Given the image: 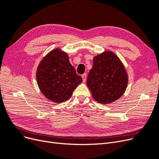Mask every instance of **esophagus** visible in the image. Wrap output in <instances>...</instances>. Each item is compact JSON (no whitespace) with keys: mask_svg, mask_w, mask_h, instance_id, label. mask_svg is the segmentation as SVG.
<instances>
[{"mask_svg":"<svg viewBox=\"0 0 159 159\" xmlns=\"http://www.w3.org/2000/svg\"><path fill=\"white\" fill-rule=\"evenodd\" d=\"M81 78H82V79H83L84 82H85L86 78H87V75H86V74H84L82 75H81Z\"/></svg>","mask_w":159,"mask_h":159,"instance_id":"esophagus-1","label":"esophagus"}]
</instances>
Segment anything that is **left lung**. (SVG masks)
Masks as SVG:
<instances>
[{"label": "left lung", "mask_w": 159, "mask_h": 159, "mask_svg": "<svg viewBox=\"0 0 159 159\" xmlns=\"http://www.w3.org/2000/svg\"><path fill=\"white\" fill-rule=\"evenodd\" d=\"M93 61L86 84L96 102L110 104L121 98L127 89L126 69L111 51H105L95 56Z\"/></svg>", "instance_id": "8db88e82"}]
</instances>
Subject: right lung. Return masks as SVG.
Wrapping results in <instances>:
<instances>
[{"instance_id":"add662e5","label":"right lung","mask_w":159,"mask_h":159,"mask_svg":"<svg viewBox=\"0 0 159 159\" xmlns=\"http://www.w3.org/2000/svg\"><path fill=\"white\" fill-rule=\"evenodd\" d=\"M36 77L43 95L57 103L69 99L74 90L82 82L81 77L70 64L68 55L60 48L52 50L43 57Z\"/></svg>"}]
</instances>
